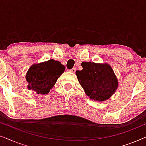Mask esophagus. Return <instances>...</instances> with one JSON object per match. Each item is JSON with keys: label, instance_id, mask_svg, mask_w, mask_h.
<instances>
[{"label": "esophagus", "instance_id": "1", "mask_svg": "<svg viewBox=\"0 0 146 146\" xmlns=\"http://www.w3.org/2000/svg\"><path fill=\"white\" fill-rule=\"evenodd\" d=\"M76 68L74 67L73 68H72L71 70H70V72H72V73H74L75 72H76Z\"/></svg>", "mask_w": 146, "mask_h": 146}]
</instances>
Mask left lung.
<instances>
[{"mask_svg":"<svg viewBox=\"0 0 146 146\" xmlns=\"http://www.w3.org/2000/svg\"><path fill=\"white\" fill-rule=\"evenodd\" d=\"M82 70L76 72L80 84L90 98L97 102L109 99L118 87V80L108 63L83 62Z\"/></svg>","mask_w":146,"mask_h":146,"instance_id":"obj_1","label":"left lung"}]
</instances>
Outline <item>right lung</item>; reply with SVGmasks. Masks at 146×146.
<instances>
[{
    "label": "right lung",
    "instance_id": "add662e5",
    "mask_svg": "<svg viewBox=\"0 0 146 146\" xmlns=\"http://www.w3.org/2000/svg\"><path fill=\"white\" fill-rule=\"evenodd\" d=\"M64 70V66L53 59L34 64L26 74L28 89L35 92L37 94H46Z\"/></svg>",
    "mask_w": 146,
    "mask_h": 146
}]
</instances>
